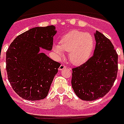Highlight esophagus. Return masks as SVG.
Here are the masks:
<instances>
[{
    "mask_svg": "<svg viewBox=\"0 0 124 124\" xmlns=\"http://www.w3.org/2000/svg\"><path fill=\"white\" fill-rule=\"evenodd\" d=\"M65 68H66V66L64 64H61L58 70H59L60 71H61V70L65 69Z\"/></svg>",
    "mask_w": 124,
    "mask_h": 124,
    "instance_id": "esophagus-1",
    "label": "esophagus"
}]
</instances>
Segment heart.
I'll return each mask as SVG.
<instances>
[{"label":"heart","mask_w":124,"mask_h":124,"mask_svg":"<svg viewBox=\"0 0 124 124\" xmlns=\"http://www.w3.org/2000/svg\"><path fill=\"white\" fill-rule=\"evenodd\" d=\"M94 39L89 33L74 30L66 34L60 43L55 45L54 49L60 56L63 51L70 53L69 58L72 64L81 65L89 59L94 48Z\"/></svg>","instance_id":"b5f03b06"}]
</instances>
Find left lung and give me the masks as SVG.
<instances>
[{"mask_svg":"<svg viewBox=\"0 0 124 124\" xmlns=\"http://www.w3.org/2000/svg\"><path fill=\"white\" fill-rule=\"evenodd\" d=\"M94 54L80 66L72 69L71 85L83 101H95L109 92L118 73V54L111 41L101 32L95 33Z\"/></svg>","mask_w":124,"mask_h":124,"instance_id":"obj_1","label":"left lung"}]
</instances>
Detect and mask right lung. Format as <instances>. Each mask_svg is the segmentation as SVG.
<instances>
[{"label": "right lung", "mask_w": 124, "mask_h": 124, "mask_svg": "<svg viewBox=\"0 0 124 124\" xmlns=\"http://www.w3.org/2000/svg\"><path fill=\"white\" fill-rule=\"evenodd\" d=\"M54 25L36 27L18 35L6 51V71L12 87L20 97L29 101L45 99L60 64L40 48L51 50Z\"/></svg>", "instance_id": "right-lung-1"}]
</instances>
